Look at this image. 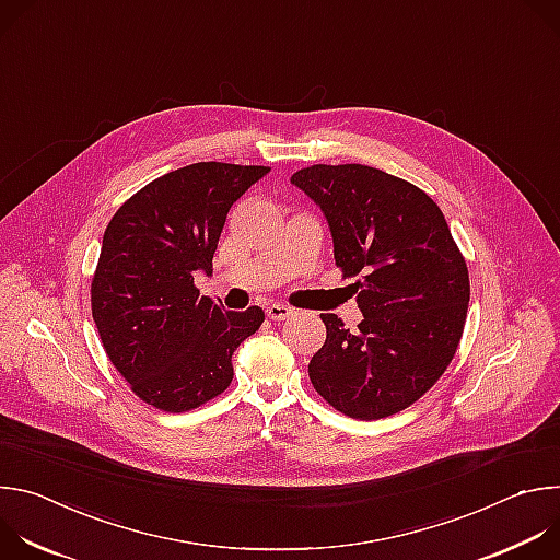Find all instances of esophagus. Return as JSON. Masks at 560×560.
Returning <instances> with one entry per match:
<instances>
[{
  "mask_svg": "<svg viewBox=\"0 0 560 560\" xmlns=\"http://www.w3.org/2000/svg\"><path fill=\"white\" fill-rule=\"evenodd\" d=\"M266 312H268V316L272 318V322H285V318H290V316L294 314V310H292V307L281 305V303H272Z\"/></svg>",
  "mask_w": 560,
  "mask_h": 560,
  "instance_id": "1",
  "label": "esophagus"
}]
</instances>
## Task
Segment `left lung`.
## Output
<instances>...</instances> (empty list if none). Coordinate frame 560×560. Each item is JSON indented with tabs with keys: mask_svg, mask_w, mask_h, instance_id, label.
<instances>
[{
	"mask_svg": "<svg viewBox=\"0 0 560 560\" xmlns=\"http://www.w3.org/2000/svg\"><path fill=\"white\" fill-rule=\"evenodd\" d=\"M290 182L322 208L363 312L359 330L322 314L328 335L310 381L352 419L401 412L445 372L465 326L469 277L447 221L421 188L378 168L316 164Z\"/></svg>",
	"mask_w": 560,
	"mask_h": 560,
	"instance_id": "8db88e82",
	"label": "left lung"
}]
</instances>
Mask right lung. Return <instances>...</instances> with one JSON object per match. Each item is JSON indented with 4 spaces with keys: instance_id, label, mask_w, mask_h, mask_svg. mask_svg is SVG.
Wrapping results in <instances>:
<instances>
[{
    "instance_id": "right-lung-1",
    "label": "right lung",
    "mask_w": 560,
    "mask_h": 560,
    "mask_svg": "<svg viewBox=\"0 0 560 560\" xmlns=\"http://www.w3.org/2000/svg\"><path fill=\"white\" fill-rule=\"evenodd\" d=\"M270 168L199 162L150 182L110 219L91 285L104 350L132 392L164 412H188L232 381V352L264 310L225 312L199 296L230 206Z\"/></svg>"
}]
</instances>
